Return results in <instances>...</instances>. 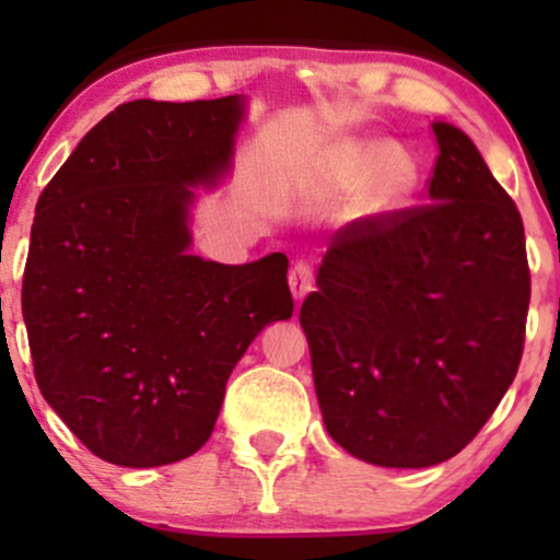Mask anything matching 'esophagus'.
<instances>
[{
	"label": "esophagus",
	"mask_w": 560,
	"mask_h": 560,
	"mask_svg": "<svg viewBox=\"0 0 560 560\" xmlns=\"http://www.w3.org/2000/svg\"><path fill=\"white\" fill-rule=\"evenodd\" d=\"M289 289H292L294 300H302L313 289V268L307 262H298V266L289 271Z\"/></svg>",
	"instance_id": "esophagus-1"
}]
</instances>
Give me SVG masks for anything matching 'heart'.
<instances>
[{
  "label": "heart",
  "instance_id": "obj_1",
  "mask_svg": "<svg viewBox=\"0 0 560 560\" xmlns=\"http://www.w3.org/2000/svg\"><path fill=\"white\" fill-rule=\"evenodd\" d=\"M413 182V163L389 141H345L326 158L318 189L324 195H358L365 186L374 189L376 202H397Z\"/></svg>",
  "mask_w": 560,
  "mask_h": 560
}]
</instances>
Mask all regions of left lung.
Listing matches in <instances>:
<instances>
[{
    "instance_id": "obj_1",
    "label": "left lung",
    "mask_w": 560,
    "mask_h": 560,
    "mask_svg": "<svg viewBox=\"0 0 560 560\" xmlns=\"http://www.w3.org/2000/svg\"><path fill=\"white\" fill-rule=\"evenodd\" d=\"M429 205L347 223L300 307L326 432L374 466L464 450L524 352V223L460 128L432 126Z\"/></svg>"
}]
</instances>
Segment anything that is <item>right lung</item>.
I'll use <instances>...</instances> for the list:
<instances>
[{
  "instance_id": "right-lung-1",
  "label": "right lung",
  "mask_w": 560,
  "mask_h": 560,
  "mask_svg": "<svg viewBox=\"0 0 560 560\" xmlns=\"http://www.w3.org/2000/svg\"><path fill=\"white\" fill-rule=\"evenodd\" d=\"M242 118L240 94L126 102L38 197L23 273L36 384L107 464L197 453L249 342L292 318L284 253L244 266L189 253L195 189L231 171Z\"/></svg>"
}]
</instances>
